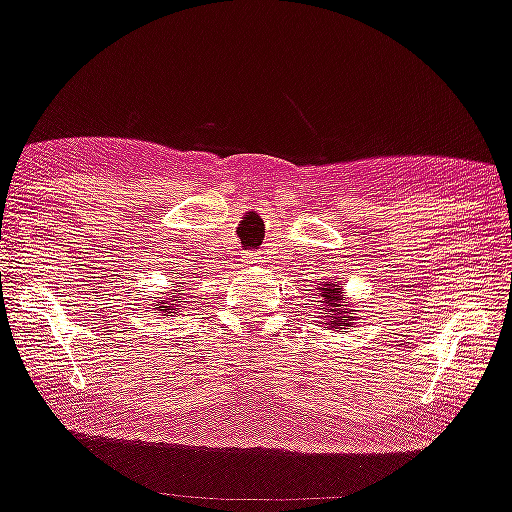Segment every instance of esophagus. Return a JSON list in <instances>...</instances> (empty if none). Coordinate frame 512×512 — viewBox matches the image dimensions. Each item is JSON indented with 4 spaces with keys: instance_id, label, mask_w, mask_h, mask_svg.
Returning a JSON list of instances; mask_svg holds the SVG:
<instances>
[{
    "instance_id": "1",
    "label": "esophagus",
    "mask_w": 512,
    "mask_h": 512,
    "mask_svg": "<svg viewBox=\"0 0 512 512\" xmlns=\"http://www.w3.org/2000/svg\"><path fill=\"white\" fill-rule=\"evenodd\" d=\"M259 259H262V257H259V253H248V262H250V264L259 262Z\"/></svg>"
}]
</instances>
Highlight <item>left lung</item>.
<instances>
[{
	"label": "left lung",
	"mask_w": 512,
	"mask_h": 512,
	"mask_svg": "<svg viewBox=\"0 0 512 512\" xmlns=\"http://www.w3.org/2000/svg\"><path fill=\"white\" fill-rule=\"evenodd\" d=\"M324 292H322V296H324V301L322 303H329L331 308H329V312H333V322H331V329H335V326H345L340 322V317L338 315H345V310L340 308V303H342V299H340V294H338V289H331V287H322ZM349 315H352V312H349ZM349 324H352V319H349Z\"/></svg>",
	"instance_id": "obj_1"
}]
</instances>
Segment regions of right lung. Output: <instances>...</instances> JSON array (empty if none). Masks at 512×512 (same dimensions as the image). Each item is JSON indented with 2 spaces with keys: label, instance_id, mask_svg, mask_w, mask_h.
<instances>
[{
  "label": "right lung",
  "instance_id": "add662e5",
  "mask_svg": "<svg viewBox=\"0 0 512 512\" xmlns=\"http://www.w3.org/2000/svg\"><path fill=\"white\" fill-rule=\"evenodd\" d=\"M170 300H179L181 303V299H179V296H177V299ZM177 305L179 304H170L169 301H167V305H163V303H160V308H163L165 312H170V310H179V308H177Z\"/></svg>",
  "mask_w": 512,
  "mask_h": 512
}]
</instances>
